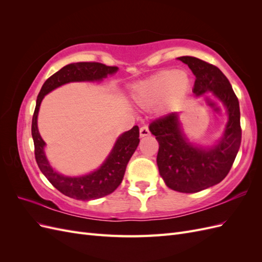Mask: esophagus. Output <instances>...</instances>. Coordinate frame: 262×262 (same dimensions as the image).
<instances>
[{
	"label": "esophagus",
	"instance_id": "esophagus-1",
	"mask_svg": "<svg viewBox=\"0 0 262 262\" xmlns=\"http://www.w3.org/2000/svg\"><path fill=\"white\" fill-rule=\"evenodd\" d=\"M149 130H148V126L147 125H143L142 128L140 129V137L141 138H144V137H147L149 136Z\"/></svg>",
	"mask_w": 262,
	"mask_h": 262
}]
</instances>
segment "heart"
<instances>
[{
  "mask_svg": "<svg viewBox=\"0 0 262 262\" xmlns=\"http://www.w3.org/2000/svg\"><path fill=\"white\" fill-rule=\"evenodd\" d=\"M190 77L182 70H163L133 87L134 101L143 108L153 107L164 100L165 104L180 99L189 90Z\"/></svg>",
  "mask_w": 262,
  "mask_h": 262,
  "instance_id": "heart-1",
  "label": "heart"
}]
</instances>
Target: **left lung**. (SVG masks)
I'll return each instance as SVG.
<instances>
[{
  "instance_id": "obj_1",
  "label": "left lung",
  "mask_w": 262,
  "mask_h": 262,
  "mask_svg": "<svg viewBox=\"0 0 262 262\" xmlns=\"http://www.w3.org/2000/svg\"><path fill=\"white\" fill-rule=\"evenodd\" d=\"M178 60L195 76L192 90L195 96L213 93L228 115L224 136L211 147L190 143L177 113L163 116L149 124V131L160 144L156 162L166 186L178 192L193 193L219 184L231 170L242 142L239 102L219 68L188 55Z\"/></svg>"
}]
</instances>
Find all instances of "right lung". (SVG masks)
I'll return each mask as SVG.
<instances>
[{
    "label": "right lung",
    "mask_w": 262,
    "mask_h": 262,
    "mask_svg": "<svg viewBox=\"0 0 262 262\" xmlns=\"http://www.w3.org/2000/svg\"><path fill=\"white\" fill-rule=\"evenodd\" d=\"M118 71L117 67H108L98 62H76L63 67L47 80L38 94L36 108L31 122V136L35 145V157L46 178L59 191L76 200H93L113 193L121 184L126 165L136 152L140 142L139 126L134 125L129 131L118 138L98 169L80 177H68L52 169L45 154V141L38 131L37 118L41 101L47 94L57 87L70 82L101 81L107 75H113Z\"/></svg>",
    "instance_id": "1"
}]
</instances>
